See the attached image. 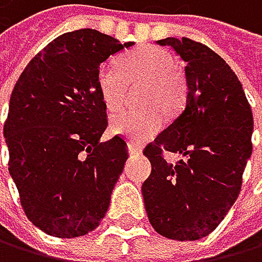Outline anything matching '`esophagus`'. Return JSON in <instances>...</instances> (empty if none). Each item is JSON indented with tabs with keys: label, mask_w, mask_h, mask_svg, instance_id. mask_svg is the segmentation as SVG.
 Instances as JSON below:
<instances>
[{
	"label": "esophagus",
	"mask_w": 262,
	"mask_h": 262,
	"mask_svg": "<svg viewBox=\"0 0 262 262\" xmlns=\"http://www.w3.org/2000/svg\"><path fill=\"white\" fill-rule=\"evenodd\" d=\"M142 151H143V146L142 145H138L135 142H128V153L130 155L138 156V155H142Z\"/></svg>",
	"instance_id": "34e87169"
}]
</instances>
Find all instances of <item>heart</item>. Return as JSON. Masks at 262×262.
<instances>
[{
	"mask_svg": "<svg viewBox=\"0 0 262 262\" xmlns=\"http://www.w3.org/2000/svg\"><path fill=\"white\" fill-rule=\"evenodd\" d=\"M137 82H145L140 92V104L146 107L116 114L111 120V130L134 142H143L161 130L164 113H176L184 103L185 85L174 71L172 56L155 46H142L127 53L120 59V66L106 61L98 67V90L111 111L125 104L128 83Z\"/></svg>",
	"mask_w": 262,
	"mask_h": 262,
	"instance_id": "1",
	"label": "heart"
}]
</instances>
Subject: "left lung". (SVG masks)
Here are the masks:
<instances>
[{
	"label": "left lung",
	"mask_w": 262,
	"mask_h": 262,
	"mask_svg": "<svg viewBox=\"0 0 262 262\" xmlns=\"http://www.w3.org/2000/svg\"><path fill=\"white\" fill-rule=\"evenodd\" d=\"M185 61L187 103L143 155L151 174L142 193L149 224L166 238L200 240L216 229L238 198L251 156L253 113L243 86L222 57L190 38H164ZM184 160L167 163L164 151Z\"/></svg>",
	"instance_id": "8db88e82"
}]
</instances>
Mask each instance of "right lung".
Here are the masks:
<instances>
[{
	"label": "right lung",
	"mask_w": 262,
	"mask_h": 262,
	"mask_svg": "<svg viewBox=\"0 0 262 262\" xmlns=\"http://www.w3.org/2000/svg\"><path fill=\"white\" fill-rule=\"evenodd\" d=\"M92 29L62 33L20 74L9 99L4 138L9 174L33 226L59 238L95 230L128 158L107 127L96 72L111 54L128 48Z\"/></svg>",
	"instance_id": "add662e5"
}]
</instances>
